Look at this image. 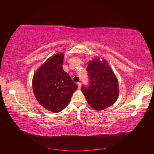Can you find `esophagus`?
<instances>
[{
	"mask_svg": "<svg viewBox=\"0 0 154 154\" xmlns=\"http://www.w3.org/2000/svg\"><path fill=\"white\" fill-rule=\"evenodd\" d=\"M77 85H78V89H80L81 87V83L80 82L77 83Z\"/></svg>",
	"mask_w": 154,
	"mask_h": 154,
	"instance_id": "1",
	"label": "esophagus"
}]
</instances>
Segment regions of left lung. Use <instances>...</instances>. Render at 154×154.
I'll return each mask as SVG.
<instances>
[{"label":"left lung","instance_id":"left-lung-1","mask_svg":"<svg viewBox=\"0 0 154 154\" xmlns=\"http://www.w3.org/2000/svg\"><path fill=\"white\" fill-rule=\"evenodd\" d=\"M87 71L89 86L83 85L81 91L89 105L98 111L112 105L119 97V83L107 62L94 59L89 62Z\"/></svg>","mask_w":154,"mask_h":154}]
</instances>
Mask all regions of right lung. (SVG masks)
I'll return each mask as SVG.
<instances>
[{"label":"right lung","instance_id":"add662e5","mask_svg":"<svg viewBox=\"0 0 154 154\" xmlns=\"http://www.w3.org/2000/svg\"><path fill=\"white\" fill-rule=\"evenodd\" d=\"M64 55L58 53L50 57L34 75L32 87L38 103L55 113L69 103L77 85L63 69Z\"/></svg>","mask_w":154,"mask_h":154}]
</instances>
